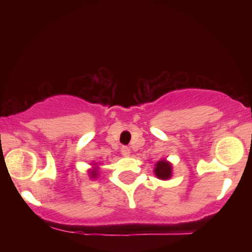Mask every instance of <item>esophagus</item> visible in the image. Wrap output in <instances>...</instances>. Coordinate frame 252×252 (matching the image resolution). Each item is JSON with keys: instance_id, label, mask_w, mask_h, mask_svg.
Segmentation results:
<instances>
[{"instance_id": "34e87169", "label": "esophagus", "mask_w": 252, "mask_h": 252, "mask_svg": "<svg viewBox=\"0 0 252 252\" xmlns=\"http://www.w3.org/2000/svg\"><path fill=\"white\" fill-rule=\"evenodd\" d=\"M121 153H122L123 156H129L130 155V149L128 148V147L123 146L122 148H121Z\"/></svg>"}]
</instances>
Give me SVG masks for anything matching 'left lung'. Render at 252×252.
Returning a JSON list of instances; mask_svg holds the SVG:
<instances>
[{
    "mask_svg": "<svg viewBox=\"0 0 252 252\" xmlns=\"http://www.w3.org/2000/svg\"><path fill=\"white\" fill-rule=\"evenodd\" d=\"M155 174L158 179H162V180H167L172 175V166L167 161L161 160L156 163L155 168Z\"/></svg>",
    "mask_w": 252,
    "mask_h": 252,
    "instance_id": "left-lung-1",
    "label": "left lung"
}]
</instances>
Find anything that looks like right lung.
Returning a JSON list of instances; mask_svg holds the SVG:
<instances>
[{
	"label": "right lung",
	"instance_id": "obj_1",
	"mask_svg": "<svg viewBox=\"0 0 252 252\" xmlns=\"http://www.w3.org/2000/svg\"><path fill=\"white\" fill-rule=\"evenodd\" d=\"M91 175L94 176V178H96V175H97V172H96V169H94V170H92V172H91Z\"/></svg>",
	"mask_w": 252,
	"mask_h": 252
}]
</instances>
